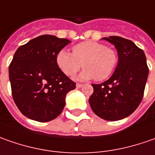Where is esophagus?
Instances as JSON below:
<instances>
[{"mask_svg":"<svg viewBox=\"0 0 155 155\" xmlns=\"http://www.w3.org/2000/svg\"><path fill=\"white\" fill-rule=\"evenodd\" d=\"M83 87V84H81V83H77L76 84V87L77 88H81V87Z\"/></svg>","mask_w":155,"mask_h":155,"instance_id":"esophagus-1","label":"esophagus"}]
</instances>
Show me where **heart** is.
I'll return each instance as SVG.
<instances>
[{
  "label": "heart",
  "instance_id": "1",
  "mask_svg": "<svg viewBox=\"0 0 155 155\" xmlns=\"http://www.w3.org/2000/svg\"><path fill=\"white\" fill-rule=\"evenodd\" d=\"M56 64L67 76H73L85 68L81 80L95 79L98 81L110 77L118 63L117 52L113 48L95 41H85L72 47V54L61 50L56 55Z\"/></svg>",
  "mask_w": 155,
  "mask_h": 155
}]
</instances>
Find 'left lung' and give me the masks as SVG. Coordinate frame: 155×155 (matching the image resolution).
<instances>
[{"label": "left lung", "mask_w": 155, "mask_h": 155, "mask_svg": "<svg viewBox=\"0 0 155 155\" xmlns=\"http://www.w3.org/2000/svg\"><path fill=\"white\" fill-rule=\"evenodd\" d=\"M104 39L113 44L119 61L112 76L101 84H92L89 104L104 120L117 121L132 114L143 98L148 75L146 56L131 40L117 36Z\"/></svg>", "instance_id": "obj_1"}]
</instances>
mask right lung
I'll use <instances>...</instances> for the list:
<instances>
[{
    "label": "right lung",
    "mask_w": 155,
    "mask_h": 155,
    "mask_svg": "<svg viewBox=\"0 0 155 155\" xmlns=\"http://www.w3.org/2000/svg\"><path fill=\"white\" fill-rule=\"evenodd\" d=\"M70 41L42 35L19 46L9 65L12 96L30 119L49 122L61 114L66 94L75 88L56 64V55Z\"/></svg>",
    "instance_id": "1"
}]
</instances>
